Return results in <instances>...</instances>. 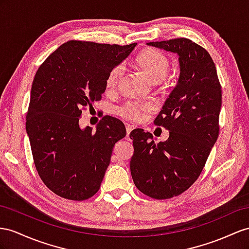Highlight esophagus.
I'll list each match as a JSON object with an SVG mask.
<instances>
[{
  "mask_svg": "<svg viewBox=\"0 0 249 249\" xmlns=\"http://www.w3.org/2000/svg\"><path fill=\"white\" fill-rule=\"evenodd\" d=\"M132 129H133V127H132L131 125L126 124V137H127V138L129 137V135H130V132H131Z\"/></svg>",
  "mask_w": 249,
  "mask_h": 249,
  "instance_id": "34e87169",
  "label": "esophagus"
}]
</instances>
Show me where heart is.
<instances>
[{
	"instance_id": "heart-1",
	"label": "heart",
	"mask_w": 249,
	"mask_h": 249,
	"mask_svg": "<svg viewBox=\"0 0 249 249\" xmlns=\"http://www.w3.org/2000/svg\"><path fill=\"white\" fill-rule=\"evenodd\" d=\"M136 63L139 68L147 75V78L154 83L162 81L167 75L170 68V61L166 55L157 49H144L140 53ZM124 72L122 65L114 66L106 79V89L108 91H113L119 85ZM152 102H127L122 107L119 108V114L125 119L132 121H142L145 118L146 112L154 108Z\"/></svg>"
}]
</instances>
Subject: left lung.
Masks as SVG:
<instances>
[{
	"instance_id": "8db88e82",
	"label": "left lung",
	"mask_w": 249,
	"mask_h": 249,
	"mask_svg": "<svg viewBox=\"0 0 249 249\" xmlns=\"http://www.w3.org/2000/svg\"><path fill=\"white\" fill-rule=\"evenodd\" d=\"M147 45L179 55L180 76L155 124L169 130L156 144L151 133L130 132V173L144 195L169 199L187 190L199 178L219 137L222 90L215 65L205 49L185 37Z\"/></svg>"
}]
</instances>
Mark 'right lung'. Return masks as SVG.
Instances as JSON below:
<instances>
[{
  "label": "right lung",
  "instance_id": "obj_1",
  "mask_svg": "<svg viewBox=\"0 0 249 249\" xmlns=\"http://www.w3.org/2000/svg\"><path fill=\"white\" fill-rule=\"evenodd\" d=\"M136 45L68 41L37 69L26 131L41 180L64 199L83 201L98 193L113 146L126 136L117 118L103 117L94 131L82 129L79 120L101 100L108 73Z\"/></svg>",
  "mask_w": 249,
  "mask_h": 249
}]
</instances>
